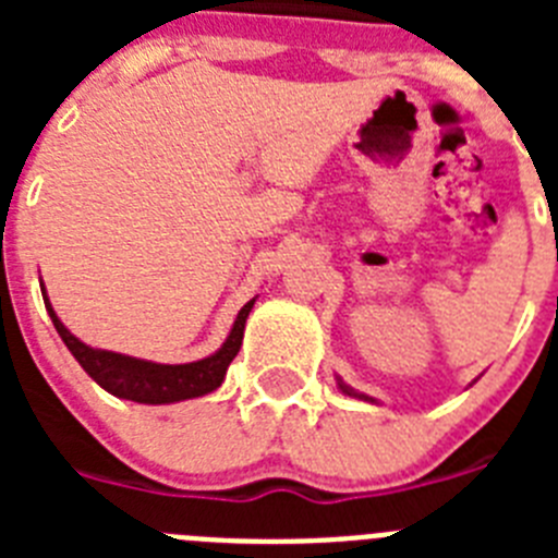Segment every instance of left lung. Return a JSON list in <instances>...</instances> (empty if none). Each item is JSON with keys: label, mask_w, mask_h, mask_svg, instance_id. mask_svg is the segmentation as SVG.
Returning <instances> with one entry per match:
<instances>
[{"label": "left lung", "mask_w": 558, "mask_h": 558, "mask_svg": "<svg viewBox=\"0 0 558 558\" xmlns=\"http://www.w3.org/2000/svg\"><path fill=\"white\" fill-rule=\"evenodd\" d=\"M338 388H340V391H343V393H349V397L363 399V402H377V399H374V397H366V393H357V391H354V388L347 386V383H343V379H340V377H338Z\"/></svg>", "instance_id": "8db88e82"}]
</instances>
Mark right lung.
Returning <instances> with one entry per match:
<instances>
[{"mask_svg":"<svg viewBox=\"0 0 558 558\" xmlns=\"http://www.w3.org/2000/svg\"><path fill=\"white\" fill-rule=\"evenodd\" d=\"M41 293L49 318L56 324L58 335H61L69 352L75 354V360L83 366V372L95 379L97 386L113 393V397L131 399V402H140V405H172V402L204 397V393L220 388L226 368H229V363L236 357L240 347H243L245 322H248V313L254 310L256 302L254 295L248 304H243V310L236 313L234 324H231L229 338L223 340V347L218 352L204 360H195V363H175V366H170V363H153V360H140L131 357V354L86 347L81 338H75L63 327V322L58 318L52 304H49L47 290L41 288Z\"/></svg>","mask_w":558,"mask_h":558,"instance_id":"obj_1","label":"right lung"}]
</instances>
